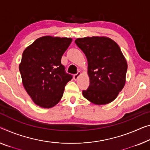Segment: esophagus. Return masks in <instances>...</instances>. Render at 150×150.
<instances>
[{"instance_id": "esophagus-1", "label": "esophagus", "mask_w": 150, "mask_h": 150, "mask_svg": "<svg viewBox=\"0 0 150 150\" xmlns=\"http://www.w3.org/2000/svg\"><path fill=\"white\" fill-rule=\"evenodd\" d=\"M80 74H81V72H78L77 74H76L74 75V79L75 80H76L78 78H79V76H80Z\"/></svg>"}]
</instances>
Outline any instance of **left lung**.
Listing matches in <instances>:
<instances>
[{
  "label": "left lung",
  "instance_id": "8db88e82",
  "mask_svg": "<svg viewBox=\"0 0 150 150\" xmlns=\"http://www.w3.org/2000/svg\"><path fill=\"white\" fill-rule=\"evenodd\" d=\"M75 43L88 60L90 85L82 91L84 97L96 105L111 103L125 86L127 70L119 46L105 37L78 38Z\"/></svg>",
  "mask_w": 150,
  "mask_h": 150
}]
</instances>
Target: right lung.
I'll use <instances>...</instances> for the list:
<instances>
[{
    "mask_svg": "<svg viewBox=\"0 0 150 150\" xmlns=\"http://www.w3.org/2000/svg\"><path fill=\"white\" fill-rule=\"evenodd\" d=\"M71 42V38L41 37L23 53L19 65L23 84L37 105L51 108L57 104L72 80L61 63Z\"/></svg>",
    "mask_w": 150,
    "mask_h": 150,
    "instance_id": "1",
    "label": "right lung"
}]
</instances>
